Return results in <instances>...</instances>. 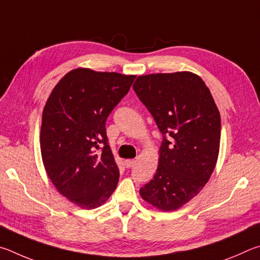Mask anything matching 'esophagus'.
I'll return each instance as SVG.
<instances>
[{
    "mask_svg": "<svg viewBox=\"0 0 260 260\" xmlns=\"http://www.w3.org/2000/svg\"><path fill=\"white\" fill-rule=\"evenodd\" d=\"M124 165L126 168H133L136 165V160H125Z\"/></svg>",
    "mask_w": 260,
    "mask_h": 260,
    "instance_id": "esophagus-1",
    "label": "esophagus"
}]
</instances>
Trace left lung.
Wrapping results in <instances>:
<instances>
[{
  "mask_svg": "<svg viewBox=\"0 0 260 260\" xmlns=\"http://www.w3.org/2000/svg\"><path fill=\"white\" fill-rule=\"evenodd\" d=\"M163 136L154 178L139 194L157 210L176 211L197 197L215 170L220 114L192 72L140 75L133 85Z\"/></svg>",
  "mask_w": 260,
  "mask_h": 260,
  "instance_id": "left-lung-1",
  "label": "left lung"
}]
</instances>
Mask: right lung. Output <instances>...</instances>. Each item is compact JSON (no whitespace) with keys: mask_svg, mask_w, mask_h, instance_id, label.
Wrapping results in <instances>:
<instances>
[{"mask_svg":"<svg viewBox=\"0 0 260 260\" xmlns=\"http://www.w3.org/2000/svg\"><path fill=\"white\" fill-rule=\"evenodd\" d=\"M135 77L79 67L59 80L45 103L43 166L58 192L81 209L100 207L116 188L120 172L105 123Z\"/></svg>","mask_w":260,"mask_h":260,"instance_id":"1","label":"right lung"}]
</instances>
